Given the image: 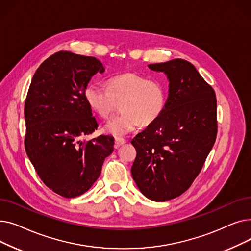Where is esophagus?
I'll use <instances>...</instances> for the list:
<instances>
[{
  "label": "esophagus",
  "instance_id": "1",
  "mask_svg": "<svg viewBox=\"0 0 251 251\" xmlns=\"http://www.w3.org/2000/svg\"><path fill=\"white\" fill-rule=\"evenodd\" d=\"M124 143H125V140H124V139H122V138H116V139H115L114 148H115V149H119L121 146H123Z\"/></svg>",
  "mask_w": 251,
  "mask_h": 251
}]
</instances>
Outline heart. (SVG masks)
<instances>
[{"mask_svg": "<svg viewBox=\"0 0 251 251\" xmlns=\"http://www.w3.org/2000/svg\"><path fill=\"white\" fill-rule=\"evenodd\" d=\"M89 108L101 118H108L121 103L122 114L104 125L103 130L115 137H123L139 125H150L166 107L167 88L159 79H150L135 72L111 77L108 88L89 84L84 90Z\"/></svg>", "mask_w": 251, "mask_h": 251, "instance_id": "1", "label": "heart"}]
</instances>
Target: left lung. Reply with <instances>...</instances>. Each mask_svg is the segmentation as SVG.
Instances as JSON below:
<instances>
[{
    "mask_svg": "<svg viewBox=\"0 0 251 251\" xmlns=\"http://www.w3.org/2000/svg\"><path fill=\"white\" fill-rule=\"evenodd\" d=\"M164 72L169 96L163 114L131 141L136 150L131 174L154 201L181 195L200 174L218 132L217 99L194 66L183 59L150 64Z\"/></svg>",
    "mask_w": 251,
    "mask_h": 251,
    "instance_id": "1",
    "label": "left lung"
}]
</instances>
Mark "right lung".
Wrapping results in <instances>:
<instances>
[{
    "mask_svg": "<svg viewBox=\"0 0 251 251\" xmlns=\"http://www.w3.org/2000/svg\"><path fill=\"white\" fill-rule=\"evenodd\" d=\"M98 72H104L98 59L58 51L37 68L25 100L26 153L42 181L66 199L86 192L114 151L110 135L80 140L99 126L84 99Z\"/></svg>",
    "mask_w": 251,
    "mask_h": 251,
    "instance_id": "add662e5",
    "label": "right lung"
}]
</instances>
